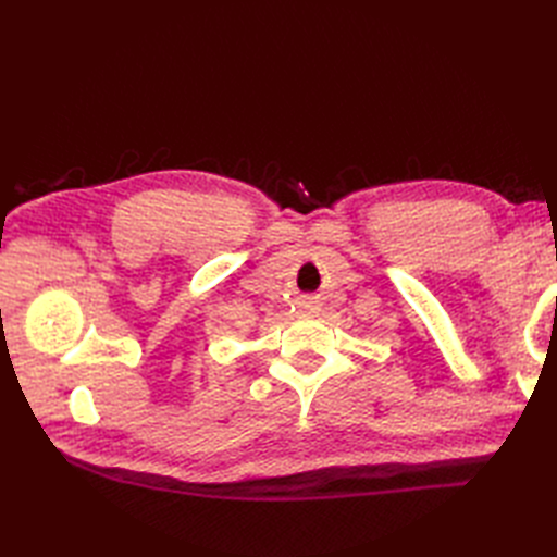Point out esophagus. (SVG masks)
I'll use <instances>...</instances> for the list:
<instances>
[{"mask_svg": "<svg viewBox=\"0 0 557 557\" xmlns=\"http://www.w3.org/2000/svg\"><path fill=\"white\" fill-rule=\"evenodd\" d=\"M297 309H299V313H313L320 309V299L315 295H299Z\"/></svg>", "mask_w": 557, "mask_h": 557, "instance_id": "1", "label": "esophagus"}]
</instances>
